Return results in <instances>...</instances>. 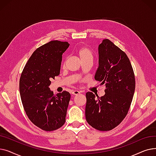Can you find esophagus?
I'll use <instances>...</instances> for the list:
<instances>
[{
	"label": "esophagus",
	"mask_w": 156,
	"mask_h": 156,
	"mask_svg": "<svg viewBox=\"0 0 156 156\" xmlns=\"http://www.w3.org/2000/svg\"><path fill=\"white\" fill-rule=\"evenodd\" d=\"M80 94V92L78 91V90H74V91H73V92H72V94L75 95H78V94Z\"/></svg>",
	"instance_id": "esophagus-1"
}]
</instances>
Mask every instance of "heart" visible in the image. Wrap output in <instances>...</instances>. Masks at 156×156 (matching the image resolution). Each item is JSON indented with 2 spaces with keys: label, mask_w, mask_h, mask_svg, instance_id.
Segmentation results:
<instances>
[{
  "label": "heart",
  "mask_w": 156,
  "mask_h": 156,
  "mask_svg": "<svg viewBox=\"0 0 156 156\" xmlns=\"http://www.w3.org/2000/svg\"><path fill=\"white\" fill-rule=\"evenodd\" d=\"M77 54L81 62L87 60L92 61L94 58V54L92 51L87 47L80 48L77 51Z\"/></svg>",
  "instance_id": "obj_1"
}]
</instances>
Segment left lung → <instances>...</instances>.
Listing matches in <instances>:
<instances>
[{
    "mask_svg": "<svg viewBox=\"0 0 156 156\" xmlns=\"http://www.w3.org/2000/svg\"><path fill=\"white\" fill-rule=\"evenodd\" d=\"M98 52L99 67L94 78L105 84V95L96 99L92 92H87L85 117L93 128L109 131L126 116L135 92V75L126 54L109 40H102Z\"/></svg>",
    "mask_w": 156,
    "mask_h": 156,
    "instance_id": "left-lung-1",
    "label": "left lung"
}]
</instances>
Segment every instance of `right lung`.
Listing matches in <instances>:
<instances>
[{
    "label": "right lung",
    "instance_id": "right-lung-1",
    "mask_svg": "<svg viewBox=\"0 0 156 156\" xmlns=\"http://www.w3.org/2000/svg\"><path fill=\"white\" fill-rule=\"evenodd\" d=\"M67 42L54 40L32 54L20 80V92L30 120L45 131L61 127L66 121L71 95L64 91L54 95L49 86L60 74L62 55L69 47Z\"/></svg>",
    "mask_w": 156,
    "mask_h": 156
}]
</instances>
